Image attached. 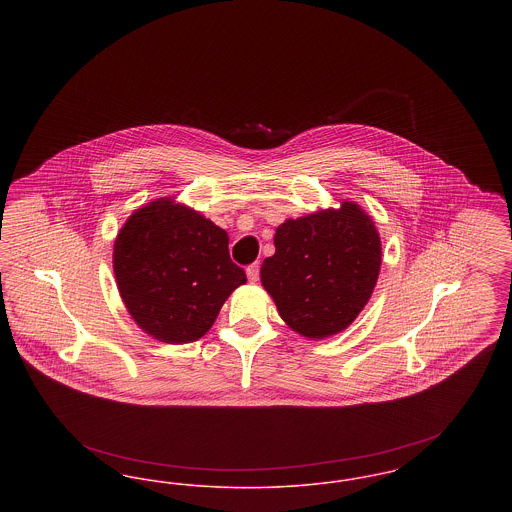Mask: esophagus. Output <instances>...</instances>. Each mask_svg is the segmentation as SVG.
<instances>
[{
	"label": "esophagus",
	"instance_id": "34e87169",
	"mask_svg": "<svg viewBox=\"0 0 512 512\" xmlns=\"http://www.w3.org/2000/svg\"><path fill=\"white\" fill-rule=\"evenodd\" d=\"M245 274H247V280H249L251 284H255V282L259 280V263H253V265H249L247 270H245Z\"/></svg>",
	"mask_w": 512,
	"mask_h": 512
}]
</instances>
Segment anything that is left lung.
I'll use <instances>...</instances> for the list:
<instances>
[{"instance_id": "1", "label": "left lung", "mask_w": 512, "mask_h": 512, "mask_svg": "<svg viewBox=\"0 0 512 512\" xmlns=\"http://www.w3.org/2000/svg\"><path fill=\"white\" fill-rule=\"evenodd\" d=\"M274 255L261 265V284L278 315L309 340L343 332L365 309L382 267V242L355 201L284 220Z\"/></svg>"}]
</instances>
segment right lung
Listing matches in <instances>:
<instances>
[{"label":"right lung","mask_w":512,"mask_h":512,"mask_svg":"<svg viewBox=\"0 0 512 512\" xmlns=\"http://www.w3.org/2000/svg\"><path fill=\"white\" fill-rule=\"evenodd\" d=\"M113 270L132 320L163 343L203 338L224 301L247 282L228 253V234L174 197L153 199L122 224Z\"/></svg>","instance_id":"1"}]
</instances>
